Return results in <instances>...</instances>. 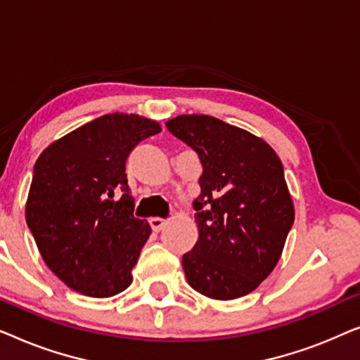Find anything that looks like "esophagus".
Returning a JSON list of instances; mask_svg holds the SVG:
<instances>
[{"label": "esophagus", "mask_w": 360, "mask_h": 360, "mask_svg": "<svg viewBox=\"0 0 360 360\" xmlns=\"http://www.w3.org/2000/svg\"><path fill=\"white\" fill-rule=\"evenodd\" d=\"M149 223H150V228L154 229L155 233H159V231H162V229L165 228V224L169 223V221H167V219H162V218H150Z\"/></svg>", "instance_id": "1"}]
</instances>
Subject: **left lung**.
Instances as JSON below:
<instances>
[{"label":"left lung","mask_w":360,"mask_h":360,"mask_svg":"<svg viewBox=\"0 0 360 360\" xmlns=\"http://www.w3.org/2000/svg\"><path fill=\"white\" fill-rule=\"evenodd\" d=\"M169 131L198 154L193 201L198 240L181 259L190 287L213 300L254 292L277 265L295 208L275 150L249 131L206 115H181Z\"/></svg>","instance_id":"obj_1"}]
</instances>
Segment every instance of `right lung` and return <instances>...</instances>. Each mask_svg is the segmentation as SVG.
<instances>
[{"instance_id":"1","label":"right lung","mask_w":360,"mask_h":360,"mask_svg":"<svg viewBox=\"0 0 360 360\" xmlns=\"http://www.w3.org/2000/svg\"><path fill=\"white\" fill-rule=\"evenodd\" d=\"M157 121L111 112L46 147L34 165L26 221L44 262L68 288L93 298L121 293L150 236L134 216L126 160Z\"/></svg>"}]
</instances>
